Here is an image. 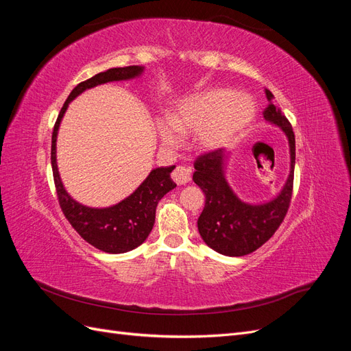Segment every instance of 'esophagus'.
I'll return each instance as SVG.
<instances>
[{"instance_id": "34e87169", "label": "esophagus", "mask_w": 351, "mask_h": 351, "mask_svg": "<svg viewBox=\"0 0 351 351\" xmlns=\"http://www.w3.org/2000/svg\"><path fill=\"white\" fill-rule=\"evenodd\" d=\"M171 178L177 184H186L192 178V169L189 167H176L171 173Z\"/></svg>"}]
</instances>
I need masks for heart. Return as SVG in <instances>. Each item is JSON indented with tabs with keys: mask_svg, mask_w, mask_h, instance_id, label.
Masks as SVG:
<instances>
[{
	"mask_svg": "<svg viewBox=\"0 0 351 351\" xmlns=\"http://www.w3.org/2000/svg\"><path fill=\"white\" fill-rule=\"evenodd\" d=\"M254 104L249 97L230 89H208L180 102L171 117H161L156 129L164 143L176 145L180 133H196L205 149L226 146L254 119Z\"/></svg>",
	"mask_w": 351,
	"mask_h": 351,
	"instance_id": "1",
	"label": "heart"
}]
</instances>
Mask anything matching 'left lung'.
<instances>
[{
  "instance_id": "obj_1",
  "label": "left lung",
  "mask_w": 351,
  "mask_h": 351,
  "mask_svg": "<svg viewBox=\"0 0 351 351\" xmlns=\"http://www.w3.org/2000/svg\"><path fill=\"white\" fill-rule=\"evenodd\" d=\"M269 105L262 111L268 121L280 125L290 142L291 171L277 199L265 205H247L231 192L224 173V149L202 154L195 161L193 182L205 193V208L197 219L202 239L210 249L226 256H244L259 249L280 228L289 212L295 162L294 132L287 117L271 101L274 95L267 89Z\"/></svg>"
}]
</instances>
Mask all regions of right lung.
Masks as SVG:
<instances>
[{"instance_id": "obj_1", "label": "right lung", "mask_w": 351, "mask_h": 351, "mask_svg": "<svg viewBox=\"0 0 351 351\" xmlns=\"http://www.w3.org/2000/svg\"><path fill=\"white\" fill-rule=\"evenodd\" d=\"M142 67L129 66L110 69L95 74L93 77L79 83L71 90L69 98L58 114V119L52 130V143H51V165L52 176H54L56 192L60 208L62 214L70 222V226L77 231V234L93 247H97L107 253H124L136 249L146 240L152 231L155 222V212L158 202L167 195L169 190L176 187V183L169 177V173L174 169L171 167L155 168L147 176L145 182L136 189V192L129 197L124 199L120 204L105 209H93L83 206L73 200L62 187V183L58 176V168L56 162V141L60 121L64 115L69 104L80 95L83 90L97 86L107 82L114 80H127L134 76H139Z\"/></svg>"}]
</instances>
